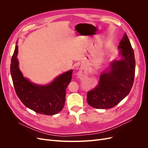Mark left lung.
<instances>
[{
  "instance_id": "left-lung-1",
  "label": "left lung",
  "mask_w": 148,
  "mask_h": 148,
  "mask_svg": "<svg viewBox=\"0 0 148 148\" xmlns=\"http://www.w3.org/2000/svg\"><path fill=\"white\" fill-rule=\"evenodd\" d=\"M118 48L121 59L110 62L108 69L101 73L99 84L87 94L88 103L94 108L107 109L115 106L128 95L133 86L135 54L126 33Z\"/></svg>"
}]
</instances>
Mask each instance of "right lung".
Segmentation results:
<instances>
[{
  "instance_id": "right-lung-1",
  "label": "right lung",
  "mask_w": 148,
  "mask_h": 148,
  "mask_svg": "<svg viewBox=\"0 0 148 148\" xmlns=\"http://www.w3.org/2000/svg\"><path fill=\"white\" fill-rule=\"evenodd\" d=\"M18 53V47L16 45L11 60L10 73L20 101L28 108L39 114L53 115L60 112L65 104L66 88L71 82L73 70L60 75L48 84H35L25 78L20 70Z\"/></svg>"
}]
</instances>
